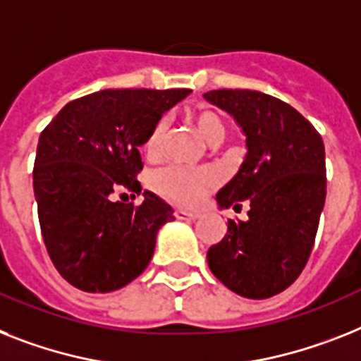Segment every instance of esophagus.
Masks as SVG:
<instances>
[{
    "instance_id": "34e87169",
    "label": "esophagus",
    "mask_w": 361,
    "mask_h": 361,
    "mask_svg": "<svg viewBox=\"0 0 361 361\" xmlns=\"http://www.w3.org/2000/svg\"><path fill=\"white\" fill-rule=\"evenodd\" d=\"M175 217L180 219V221H195L199 217L197 212H190V210H184V208H177L175 210Z\"/></svg>"
}]
</instances>
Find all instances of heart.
I'll return each mask as SVG.
<instances>
[{
  "instance_id": "obj_1",
  "label": "heart",
  "mask_w": 361,
  "mask_h": 361,
  "mask_svg": "<svg viewBox=\"0 0 361 361\" xmlns=\"http://www.w3.org/2000/svg\"><path fill=\"white\" fill-rule=\"evenodd\" d=\"M192 120L202 138L210 144L216 140H223L225 136V125L212 110H197L192 114ZM164 136H166V123L159 121L145 140V153L149 157H157L162 151ZM212 180L214 175L208 169H186L173 166V168L157 171L151 183H153L154 190L164 197L183 202V204H195L202 197L204 188Z\"/></svg>"
}]
</instances>
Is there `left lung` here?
I'll return each instance as SVG.
<instances>
[{"instance_id": "8db88e82", "label": "left lung", "mask_w": 361, "mask_h": 361, "mask_svg": "<svg viewBox=\"0 0 361 361\" xmlns=\"http://www.w3.org/2000/svg\"><path fill=\"white\" fill-rule=\"evenodd\" d=\"M204 99L245 134V159L217 192L219 208L249 204L245 221L207 252L210 271L234 293L267 299L305 269L326 197L324 144L293 106L256 90H212Z\"/></svg>"}]
</instances>
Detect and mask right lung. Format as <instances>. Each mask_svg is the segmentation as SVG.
<instances>
[{"label": "right lung", "instance_id": "right-lung-1", "mask_svg": "<svg viewBox=\"0 0 361 361\" xmlns=\"http://www.w3.org/2000/svg\"><path fill=\"white\" fill-rule=\"evenodd\" d=\"M190 90H101L70 101L42 130L32 169L42 238L53 266L88 293L120 290L144 273L160 227L173 208L144 192V202L112 199L140 193V145L162 114Z\"/></svg>", "mask_w": 361, "mask_h": 361}]
</instances>
